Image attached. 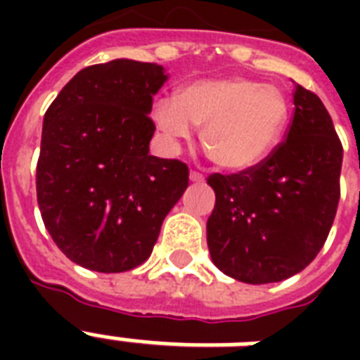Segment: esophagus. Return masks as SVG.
I'll use <instances>...</instances> for the list:
<instances>
[{
  "instance_id": "34e87169",
  "label": "esophagus",
  "mask_w": 360,
  "mask_h": 360,
  "mask_svg": "<svg viewBox=\"0 0 360 360\" xmlns=\"http://www.w3.org/2000/svg\"><path fill=\"white\" fill-rule=\"evenodd\" d=\"M203 174H200V172H196V169H192L191 172V181L192 183H203Z\"/></svg>"
}]
</instances>
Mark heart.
I'll list each match as a JSON object with an SVG mask.
<instances>
[{
  "instance_id": "obj_1",
  "label": "heart",
  "mask_w": 360,
  "mask_h": 360,
  "mask_svg": "<svg viewBox=\"0 0 360 360\" xmlns=\"http://www.w3.org/2000/svg\"><path fill=\"white\" fill-rule=\"evenodd\" d=\"M284 93L248 78L192 82L174 98H158L153 117L172 140L191 138L202 127V143L214 164L226 169L256 166L273 151L288 123Z\"/></svg>"
}]
</instances>
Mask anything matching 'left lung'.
Wrapping results in <instances>:
<instances>
[{
  "instance_id": "8db88e82",
  "label": "left lung",
  "mask_w": 360,
  "mask_h": 360,
  "mask_svg": "<svg viewBox=\"0 0 360 360\" xmlns=\"http://www.w3.org/2000/svg\"><path fill=\"white\" fill-rule=\"evenodd\" d=\"M293 117L262 162L213 174L211 259L231 278L271 284L297 274L323 248L340 200L342 141L316 93L295 84Z\"/></svg>"
}]
</instances>
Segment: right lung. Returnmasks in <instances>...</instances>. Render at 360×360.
Returning <instances> with one entry per match:
<instances>
[{"instance_id": "add662e5", "label": "right lung", "mask_w": 360, "mask_h": 360, "mask_svg": "<svg viewBox=\"0 0 360 360\" xmlns=\"http://www.w3.org/2000/svg\"><path fill=\"white\" fill-rule=\"evenodd\" d=\"M155 63L114 59L82 69L48 106L37 160L42 222L70 262L123 273L151 256L188 186V166L149 155Z\"/></svg>"}]
</instances>
